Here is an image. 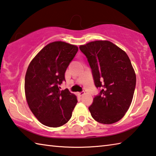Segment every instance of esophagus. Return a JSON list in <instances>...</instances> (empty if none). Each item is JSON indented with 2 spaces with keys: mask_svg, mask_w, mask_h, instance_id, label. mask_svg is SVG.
<instances>
[{
  "mask_svg": "<svg viewBox=\"0 0 156 156\" xmlns=\"http://www.w3.org/2000/svg\"><path fill=\"white\" fill-rule=\"evenodd\" d=\"M78 95H80V96H83V95H84V91H83V92H80V93H78Z\"/></svg>",
  "mask_w": 156,
  "mask_h": 156,
  "instance_id": "esophagus-1",
  "label": "esophagus"
}]
</instances>
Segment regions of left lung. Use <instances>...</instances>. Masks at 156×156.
I'll return each mask as SVG.
<instances>
[{
  "instance_id": "1",
  "label": "left lung",
  "mask_w": 156,
  "mask_h": 156,
  "mask_svg": "<svg viewBox=\"0 0 156 156\" xmlns=\"http://www.w3.org/2000/svg\"><path fill=\"white\" fill-rule=\"evenodd\" d=\"M79 48L87 56L96 87L101 89L89 107L90 115L100 123L117 122L131 105L136 81L128 56L107 40L90 41Z\"/></svg>"
}]
</instances>
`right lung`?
Segmentation results:
<instances>
[{
	"instance_id": "obj_1",
	"label": "right lung",
	"mask_w": 156,
	"mask_h": 156,
	"mask_svg": "<svg viewBox=\"0 0 156 156\" xmlns=\"http://www.w3.org/2000/svg\"><path fill=\"white\" fill-rule=\"evenodd\" d=\"M78 50V46L54 41L43 48L28 67L24 81L25 96L33 114L43 125L57 127L68 122L77 98L58 85Z\"/></svg>"
}]
</instances>
